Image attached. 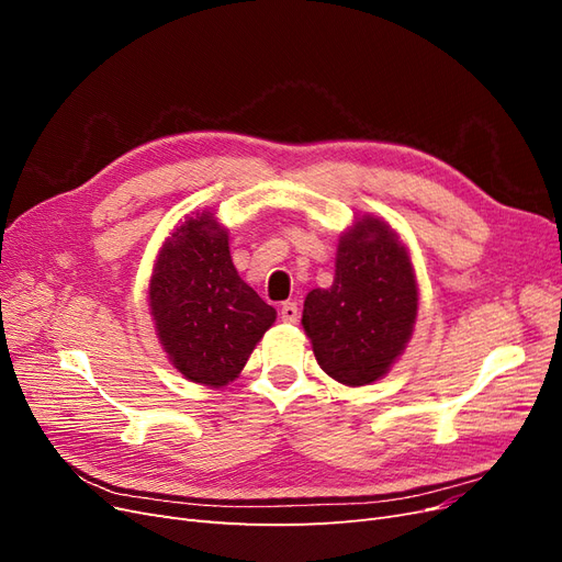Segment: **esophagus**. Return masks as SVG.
Returning <instances> with one entry per match:
<instances>
[{
    "instance_id": "obj_1",
    "label": "esophagus",
    "mask_w": 562,
    "mask_h": 562,
    "mask_svg": "<svg viewBox=\"0 0 562 562\" xmlns=\"http://www.w3.org/2000/svg\"><path fill=\"white\" fill-rule=\"evenodd\" d=\"M279 314H281V318H283L285 323H297V318H300V310H297L295 302H283Z\"/></svg>"
}]
</instances>
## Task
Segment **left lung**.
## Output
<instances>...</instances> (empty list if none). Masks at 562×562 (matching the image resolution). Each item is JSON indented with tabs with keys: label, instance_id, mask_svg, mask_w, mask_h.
<instances>
[{
	"label": "left lung",
	"instance_id": "8db88e82",
	"mask_svg": "<svg viewBox=\"0 0 562 562\" xmlns=\"http://www.w3.org/2000/svg\"><path fill=\"white\" fill-rule=\"evenodd\" d=\"M417 307L411 250L386 220L363 213L339 234L333 285L304 297L302 328L326 375L366 386L382 380L405 351Z\"/></svg>",
	"mask_w": 562,
	"mask_h": 562
}]
</instances>
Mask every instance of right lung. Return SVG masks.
<instances>
[{"instance_id": "right-lung-1", "label": "right lung", "mask_w": 562, "mask_h": 562, "mask_svg": "<svg viewBox=\"0 0 562 562\" xmlns=\"http://www.w3.org/2000/svg\"><path fill=\"white\" fill-rule=\"evenodd\" d=\"M149 314L168 361L184 380L223 389L241 375L277 310L239 277L229 232L196 211L171 229L149 277Z\"/></svg>"}]
</instances>
